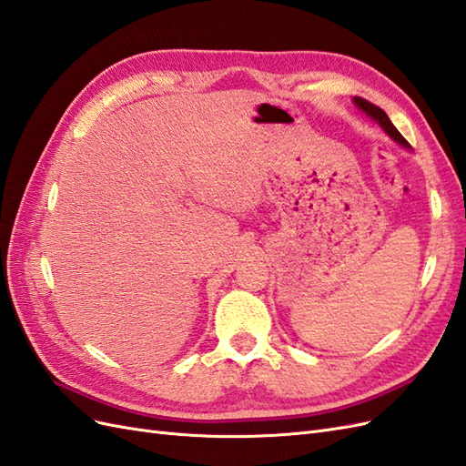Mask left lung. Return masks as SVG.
Returning a JSON list of instances; mask_svg holds the SVG:
<instances>
[{"instance_id": "left-lung-1", "label": "left lung", "mask_w": 466, "mask_h": 466, "mask_svg": "<svg viewBox=\"0 0 466 466\" xmlns=\"http://www.w3.org/2000/svg\"><path fill=\"white\" fill-rule=\"evenodd\" d=\"M354 103H356V105L365 112V115L371 116L373 120H377V122L380 124V128H383V130H385V132L394 139V142L400 144L402 147H410V144L406 142V139L402 137V134H400L397 128H394L392 122L389 120L387 112H385L383 108H379L377 105H373V103H370V101H365V98H361V96H356V98H354Z\"/></svg>"}]
</instances>
